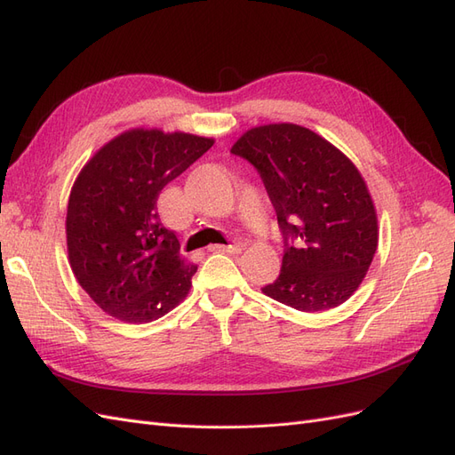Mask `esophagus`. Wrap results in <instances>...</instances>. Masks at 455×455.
Here are the masks:
<instances>
[{
    "instance_id": "esophagus-1",
    "label": "esophagus",
    "mask_w": 455,
    "mask_h": 455,
    "mask_svg": "<svg viewBox=\"0 0 455 455\" xmlns=\"http://www.w3.org/2000/svg\"><path fill=\"white\" fill-rule=\"evenodd\" d=\"M209 251L218 252H229V254H239L243 251V243H231V244H212Z\"/></svg>"
}]
</instances>
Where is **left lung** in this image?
<instances>
[{
	"label": "left lung",
	"mask_w": 455,
	"mask_h": 455,
	"mask_svg": "<svg viewBox=\"0 0 455 455\" xmlns=\"http://www.w3.org/2000/svg\"><path fill=\"white\" fill-rule=\"evenodd\" d=\"M231 154L259 172L284 237L279 277L261 292L306 313L349 299L378 249L376 206L353 161L294 123L246 131Z\"/></svg>",
	"instance_id": "left-lung-1"
}]
</instances>
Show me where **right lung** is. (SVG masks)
<instances>
[{
    "label": "right lung",
    "mask_w": 455,
    "mask_h": 455,
    "mask_svg": "<svg viewBox=\"0 0 455 455\" xmlns=\"http://www.w3.org/2000/svg\"><path fill=\"white\" fill-rule=\"evenodd\" d=\"M212 144L189 132L131 129L77 174L66 214L68 259L81 288L109 316L151 323L188 296L197 266L180 258L157 199Z\"/></svg>",
    "instance_id": "1"
}]
</instances>
